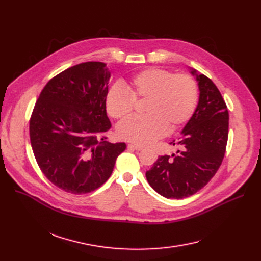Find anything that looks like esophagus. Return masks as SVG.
Returning <instances> with one entry per match:
<instances>
[{
	"mask_svg": "<svg viewBox=\"0 0 261 261\" xmlns=\"http://www.w3.org/2000/svg\"><path fill=\"white\" fill-rule=\"evenodd\" d=\"M128 148H130V149H133V150H142L144 147L143 146H141V145H134V144H129L128 145Z\"/></svg>",
	"mask_w": 261,
	"mask_h": 261,
	"instance_id": "1",
	"label": "esophagus"
}]
</instances>
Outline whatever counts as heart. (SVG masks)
I'll list each match as a JSON object with an SVG mask.
<instances>
[{
    "label": "heart",
    "mask_w": 261,
    "mask_h": 261,
    "mask_svg": "<svg viewBox=\"0 0 261 261\" xmlns=\"http://www.w3.org/2000/svg\"><path fill=\"white\" fill-rule=\"evenodd\" d=\"M126 90L112 87L106 95L108 114L123 119L132 114L136 101H146L144 116L120 122V140L138 145L151 143L184 126L193 117L199 99L198 86L188 74H173L163 68H146L126 84Z\"/></svg>",
    "instance_id": "obj_1"
}]
</instances>
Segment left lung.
<instances>
[{
  "mask_svg": "<svg viewBox=\"0 0 261 261\" xmlns=\"http://www.w3.org/2000/svg\"><path fill=\"white\" fill-rule=\"evenodd\" d=\"M200 98L183 129L177 154L159 156L146 172L158 194L168 199L193 196L206 185L221 166L228 138V111L220 91L205 75H197ZM171 144H175L172 142Z\"/></svg>",
  "mask_w": 261,
  "mask_h": 261,
  "instance_id": "8db88e82",
  "label": "left lung"
}]
</instances>
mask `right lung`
<instances>
[{
  "label": "right lung",
  "mask_w": 261,
  "mask_h": 261,
  "mask_svg": "<svg viewBox=\"0 0 261 261\" xmlns=\"http://www.w3.org/2000/svg\"><path fill=\"white\" fill-rule=\"evenodd\" d=\"M110 78L107 64L89 61L53 77L30 119L33 152L55 186L73 195L100 187L111 175L125 143H108L111 128L105 105Z\"/></svg>",
  "instance_id": "1"
}]
</instances>
